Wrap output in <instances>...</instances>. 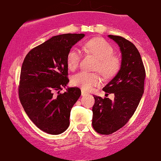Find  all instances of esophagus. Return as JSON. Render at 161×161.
Segmentation results:
<instances>
[{"label":"esophagus","mask_w":161,"mask_h":161,"mask_svg":"<svg viewBox=\"0 0 161 161\" xmlns=\"http://www.w3.org/2000/svg\"><path fill=\"white\" fill-rule=\"evenodd\" d=\"M81 95H82V96H85V95H87V94H88V93L86 92H85V90H81Z\"/></svg>","instance_id":"obj_1"}]
</instances>
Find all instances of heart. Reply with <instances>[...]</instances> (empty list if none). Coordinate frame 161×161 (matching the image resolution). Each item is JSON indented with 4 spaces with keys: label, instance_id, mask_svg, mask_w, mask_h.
I'll return each instance as SVG.
<instances>
[{
    "label": "heart",
    "instance_id": "1",
    "mask_svg": "<svg viewBox=\"0 0 161 161\" xmlns=\"http://www.w3.org/2000/svg\"><path fill=\"white\" fill-rule=\"evenodd\" d=\"M84 49L86 53L99 58L95 70L99 71L104 77L113 76L118 71L120 67V61L118 57L114 55L113 47L104 39L94 38L88 41L84 44ZM81 59L80 51L75 47L71 48L67 57L68 68L71 71H75L80 65ZM101 82V76L98 73L80 71L71 78L73 85L80 86L85 91H90L94 86L100 85Z\"/></svg>",
    "mask_w": 161,
    "mask_h": 161
}]
</instances>
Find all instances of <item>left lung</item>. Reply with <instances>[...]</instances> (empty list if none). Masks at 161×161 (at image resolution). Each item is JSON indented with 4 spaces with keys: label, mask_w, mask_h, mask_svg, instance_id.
<instances>
[{
    "label": "left lung",
    "mask_w": 161,
    "mask_h": 161,
    "mask_svg": "<svg viewBox=\"0 0 161 161\" xmlns=\"http://www.w3.org/2000/svg\"><path fill=\"white\" fill-rule=\"evenodd\" d=\"M120 48L122 62L116 76L103 88L114 98L94 96L92 126L97 132L110 135L125 125L133 115L144 92L145 70L141 57L133 44L119 36L109 35Z\"/></svg>",
    "instance_id": "left-lung-1"
}]
</instances>
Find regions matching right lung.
<instances>
[{
  "instance_id": "add662e5",
  "label": "right lung",
  "mask_w": 161,
  "mask_h": 161,
  "mask_svg": "<svg viewBox=\"0 0 161 161\" xmlns=\"http://www.w3.org/2000/svg\"><path fill=\"white\" fill-rule=\"evenodd\" d=\"M84 34L55 36L32 48L23 62L19 86L20 102L31 120L47 133H62L69 125L71 109L81 95L69 87L67 57Z\"/></svg>"
}]
</instances>
